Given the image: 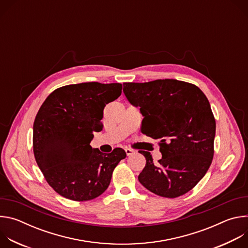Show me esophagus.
<instances>
[{
	"mask_svg": "<svg viewBox=\"0 0 248 248\" xmlns=\"http://www.w3.org/2000/svg\"><path fill=\"white\" fill-rule=\"evenodd\" d=\"M124 151H125V153H126V155H127V156L132 155V154L134 153V151H133L132 149H129V148H125V149H124Z\"/></svg>",
	"mask_w": 248,
	"mask_h": 248,
	"instance_id": "obj_1",
	"label": "esophagus"
}]
</instances>
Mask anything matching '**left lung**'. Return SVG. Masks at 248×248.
I'll return each mask as SVG.
<instances>
[{
    "mask_svg": "<svg viewBox=\"0 0 248 248\" xmlns=\"http://www.w3.org/2000/svg\"><path fill=\"white\" fill-rule=\"evenodd\" d=\"M130 104L144 117L141 131L159 139L162 159L139 151L146 165L138 181L151 192L175 198L191 190L207 172L214 156L216 121L205 94L176 79L124 83Z\"/></svg>",
    "mask_w": 248,
    "mask_h": 248,
    "instance_id": "1",
    "label": "left lung"
}]
</instances>
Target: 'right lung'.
I'll list each match as a JSON object with an SVG mask.
<instances>
[{"mask_svg": "<svg viewBox=\"0 0 248 248\" xmlns=\"http://www.w3.org/2000/svg\"><path fill=\"white\" fill-rule=\"evenodd\" d=\"M121 83L85 82L54 90L33 124V152L49 186L60 195L87 201L108 188L114 169L126 157L122 148L105 154L90 146L103 129L106 104L122 94Z\"/></svg>", "mask_w": 248, "mask_h": 248, "instance_id": "add662e5", "label": "right lung"}]
</instances>
